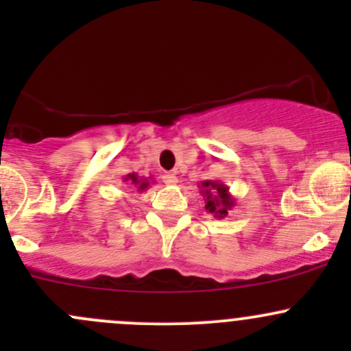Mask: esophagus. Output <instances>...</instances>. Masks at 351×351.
I'll use <instances>...</instances> for the list:
<instances>
[{
    "instance_id": "1",
    "label": "esophagus",
    "mask_w": 351,
    "mask_h": 351,
    "mask_svg": "<svg viewBox=\"0 0 351 351\" xmlns=\"http://www.w3.org/2000/svg\"><path fill=\"white\" fill-rule=\"evenodd\" d=\"M161 180H162V183H166V185H175V183L178 182V178H176L173 173H165V175L161 176Z\"/></svg>"
}]
</instances>
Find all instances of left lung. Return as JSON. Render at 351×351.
Masks as SVG:
<instances>
[{"instance_id": "obj_1", "label": "left lung", "mask_w": 351, "mask_h": 351, "mask_svg": "<svg viewBox=\"0 0 351 351\" xmlns=\"http://www.w3.org/2000/svg\"><path fill=\"white\" fill-rule=\"evenodd\" d=\"M200 193L205 200V210L217 219H224L228 212L236 205V198L231 195L228 186L215 180L202 182Z\"/></svg>"}]
</instances>
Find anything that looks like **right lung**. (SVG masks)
<instances>
[{"mask_svg":"<svg viewBox=\"0 0 351 351\" xmlns=\"http://www.w3.org/2000/svg\"><path fill=\"white\" fill-rule=\"evenodd\" d=\"M123 182H130L136 186L137 192H144V190L149 189V178H143L137 173H129V175L123 176Z\"/></svg>","mask_w":351,"mask_h":351,"instance_id":"right-lung-1","label":"right lung"}]
</instances>
